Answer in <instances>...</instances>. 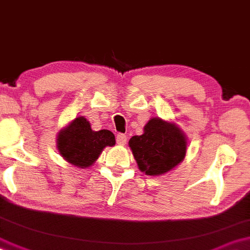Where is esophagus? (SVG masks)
<instances>
[{
	"label": "esophagus",
	"mask_w": 250,
	"mask_h": 250,
	"mask_svg": "<svg viewBox=\"0 0 250 250\" xmlns=\"http://www.w3.org/2000/svg\"><path fill=\"white\" fill-rule=\"evenodd\" d=\"M116 141H117V144H118V145H125L126 141H127V138H126L125 134L118 133V134H117V137H116Z\"/></svg>",
	"instance_id": "esophagus-1"
}]
</instances>
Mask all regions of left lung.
I'll use <instances>...</instances> for the list:
<instances>
[{"instance_id":"left-lung-1","label":"left lung","mask_w":250,"mask_h":250,"mask_svg":"<svg viewBox=\"0 0 250 250\" xmlns=\"http://www.w3.org/2000/svg\"><path fill=\"white\" fill-rule=\"evenodd\" d=\"M128 146L141 172L161 176L186 158L188 138L175 123L153 117L144 126V133L133 135Z\"/></svg>"}]
</instances>
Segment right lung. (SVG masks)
Masks as SVG:
<instances>
[{
  "label": "right lung",
  "instance_id": "obj_1",
  "mask_svg": "<svg viewBox=\"0 0 250 250\" xmlns=\"http://www.w3.org/2000/svg\"><path fill=\"white\" fill-rule=\"evenodd\" d=\"M116 139L109 130L94 131L90 123L79 116L61 128L57 148L63 160L78 168H89L96 162L106 146H115Z\"/></svg>",
  "mask_w": 250,
  "mask_h": 250
}]
</instances>
